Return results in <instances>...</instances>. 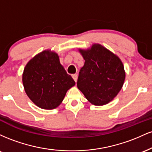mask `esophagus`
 <instances>
[{"label":"esophagus","instance_id":"obj_1","mask_svg":"<svg viewBox=\"0 0 152 152\" xmlns=\"http://www.w3.org/2000/svg\"><path fill=\"white\" fill-rule=\"evenodd\" d=\"M72 77L74 78V80L75 81H77V79H78V75L77 74H73L72 75Z\"/></svg>","mask_w":152,"mask_h":152}]
</instances>
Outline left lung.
<instances>
[{"label":"left lung","instance_id":"8db88e82","mask_svg":"<svg viewBox=\"0 0 152 152\" xmlns=\"http://www.w3.org/2000/svg\"><path fill=\"white\" fill-rule=\"evenodd\" d=\"M79 52L85 63L79 71L78 88L92 104L105 105L123 86L126 76L123 64L117 56L98 43Z\"/></svg>","mask_w":152,"mask_h":152}]
</instances>
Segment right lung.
I'll list each match as a JSON object with an SVG mask.
<instances>
[{"instance_id": "right-lung-1", "label": "right lung", "mask_w": 152, "mask_h": 152, "mask_svg": "<svg viewBox=\"0 0 152 152\" xmlns=\"http://www.w3.org/2000/svg\"><path fill=\"white\" fill-rule=\"evenodd\" d=\"M22 81L29 99L38 107L48 110L58 107L67 91L76 84L60 64L58 54L50 50L28 62Z\"/></svg>"}]
</instances>
